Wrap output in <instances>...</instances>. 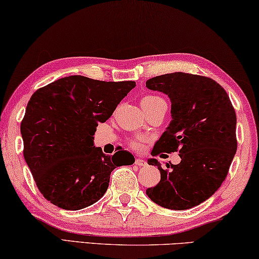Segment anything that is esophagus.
Wrapping results in <instances>:
<instances>
[{
  "instance_id": "obj_1",
  "label": "esophagus",
  "mask_w": 259,
  "mask_h": 259,
  "mask_svg": "<svg viewBox=\"0 0 259 259\" xmlns=\"http://www.w3.org/2000/svg\"><path fill=\"white\" fill-rule=\"evenodd\" d=\"M135 165H137V166H145L146 165V160H144V159H142V158H137L136 160H135Z\"/></svg>"
}]
</instances>
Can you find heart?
Returning a JSON list of instances; mask_svg holds the SVG:
<instances>
[{
	"mask_svg": "<svg viewBox=\"0 0 259 259\" xmlns=\"http://www.w3.org/2000/svg\"><path fill=\"white\" fill-rule=\"evenodd\" d=\"M162 102H165V100L158 96H145L142 99L141 105L143 108H149L152 107V106L162 104ZM134 145H136V143H134Z\"/></svg>",
	"mask_w": 259,
	"mask_h": 259,
	"instance_id": "b5f03b06",
	"label": "heart"
}]
</instances>
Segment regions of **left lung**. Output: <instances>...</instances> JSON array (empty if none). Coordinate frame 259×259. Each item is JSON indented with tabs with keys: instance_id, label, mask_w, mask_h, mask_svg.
Returning a JSON list of instances; mask_svg holds the SVG:
<instances>
[{
	"instance_id": "obj_1",
	"label": "left lung",
	"mask_w": 259,
	"mask_h": 259,
	"mask_svg": "<svg viewBox=\"0 0 259 259\" xmlns=\"http://www.w3.org/2000/svg\"><path fill=\"white\" fill-rule=\"evenodd\" d=\"M146 88L167 94L171 121L151 154L179 152L181 162L163 169L146 190L152 202L169 210H188L210 198L228 174L236 153V114L228 94L212 78L173 72L151 78Z\"/></svg>"
}]
</instances>
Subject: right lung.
Listing matches in <instances>:
<instances>
[{
    "label": "right lung",
    "instance_id": "add662e5",
    "mask_svg": "<svg viewBox=\"0 0 259 259\" xmlns=\"http://www.w3.org/2000/svg\"><path fill=\"white\" fill-rule=\"evenodd\" d=\"M135 86L69 76L32 94L20 124L23 153L52 204L68 211L88 207L107 191L115 168L135 162L129 152L106 155L93 143L98 123L107 121Z\"/></svg>",
    "mask_w": 259,
    "mask_h": 259
}]
</instances>
